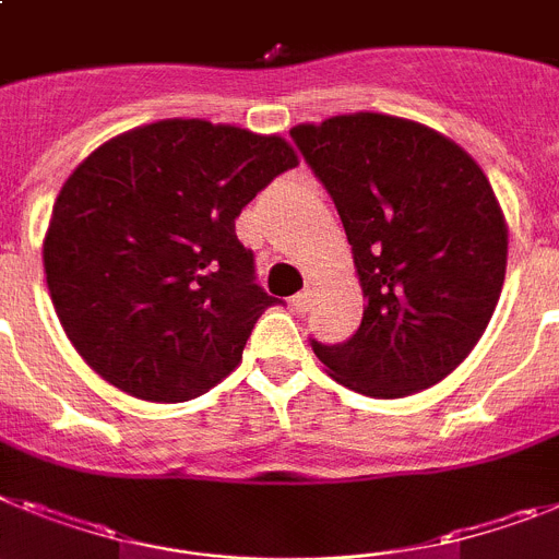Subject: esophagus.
<instances>
[{"mask_svg": "<svg viewBox=\"0 0 559 559\" xmlns=\"http://www.w3.org/2000/svg\"><path fill=\"white\" fill-rule=\"evenodd\" d=\"M311 302H313V294L305 288V290H299L297 297L290 299V308H294L297 313H305V311H311Z\"/></svg>", "mask_w": 559, "mask_h": 559, "instance_id": "esophagus-1", "label": "esophagus"}]
</instances>
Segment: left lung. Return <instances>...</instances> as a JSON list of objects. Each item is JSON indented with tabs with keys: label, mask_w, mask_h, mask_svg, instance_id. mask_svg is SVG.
I'll use <instances>...</instances> for the list:
<instances>
[{
	"label": "left lung",
	"mask_w": 559,
	"mask_h": 559,
	"mask_svg": "<svg viewBox=\"0 0 559 559\" xmlns=\"http://www.w3.org/2000/svg\"><path fill=\"white\" fill-rule=\"evenodd\" d=\"M290 138L336 203L367 299L359 331L313 353L361 395L432 388L478 345L507 276V221L484 169L441 132L381 112Z\"/></svg>",
	"instance_id": "1"
}]
</instances>
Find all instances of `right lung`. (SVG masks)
<instances>
[{"label": "right lung", "instance_id": "right-lung-1", "mask_svg": "<svg viewBox=\"0 0 559 559\" xmlns=\"http://www.w3.org/2000/svg\"><path fill=\"white\" fill-rule=\"evenodd\" d=\"M299 164L280 135L166 118L84 157L45 234L52 308L81 359L143 402H189L240 365L276 302L234 221Z\"/></svg>", "mask_w": 559, "mask_h": 559}]
</instances>
